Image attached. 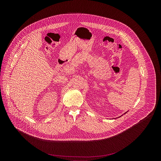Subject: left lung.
Masks as SVG:
<instances>
[{
	"label": "left lung",
	"mask_w": 161,
	"mask_h": 161,
	"mask_svg": "<svg viewBox=\"0 0 161 161\" xmlns=\"http://www.w3.org/2000/svg\"><path fill=\"white\" fill-rule=\"evenodd\" d=\"M127 112H125V113H124V114H125V113H127ZM123 114H122V115H123ZM122 115H121V116H120V117H122Z\"/></svg>",
	"instance_id": "obj_1"
}]
</instances>
